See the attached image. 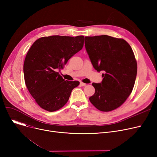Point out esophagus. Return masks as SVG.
I'll return each mask as SVG.
<instances>
[{
  "mask_svg": "<svg viewBox=\"0 0 157 157\" xmlns=\"http://www.w3.org/2000/svg\"><path fill=\"white\" fill-rule=\"evenodd\" d=\"M86 84L85 83H83V82H80V86H85Z\"/></svg>",
  "mask_w": 157,
  "mask_h": 157,
  "instance_id": "esophagus-1",
  "label": "esophagus"
}]
</instances>
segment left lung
<instances>
[{"mask_svg":"<svg viewBox=\"0 0 157 157\" xmlns=\"http://www.w3.org/2000/svg\"><path fill=\"white\" fill-rule=\"evenodd\" d=\"M85 44L94 69L104 72L101 83H92L95 92L90 101L101 111L116 109L134 86L137 65L132 49L125 40L106 35L85 37Z\"/></svg>","mask_w":157,"mask_h":157,"instance_id":"8db88e82","label":"left lung"}]
</instances>
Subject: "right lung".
<instances>
[{"mask_svg":"<svg viewBox=\"0 0 157 157\" xmlns=\"http://www.w3.org/2000/svg\"><path fill=\"white\" fill-rule=\"evenodd\" d=\"M83 44V36H52L38 39L29 49L23 64L25 82L41 108L49 112L60 109L79 85L78 81H65L56 71Z\"/></svg>","mask_w":157,"mask_h":157,"instance_id":"obj_1","label":"right lung"}]
</instances>
